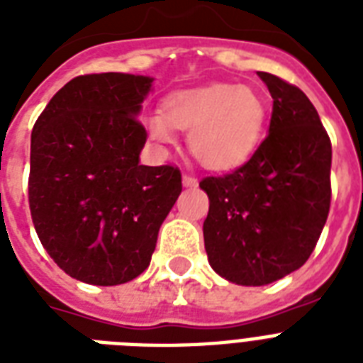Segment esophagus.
<instances>
[{
  "label": "esophagus",
  "instance_id": "obj_1",
  "mask_svg": "<svg viewBox=\"0 0 363 363\" xmlns=\"http://www.w3.org/2000/svg\"><path fill=\"white\" fill-rule=\"evenodd\" d=\"M182 184L188 188H192V186H198V179L194 175H182Z\"/></svg>",
  "mask_w": 363,
  "mask_h": 363
}]
</instances>
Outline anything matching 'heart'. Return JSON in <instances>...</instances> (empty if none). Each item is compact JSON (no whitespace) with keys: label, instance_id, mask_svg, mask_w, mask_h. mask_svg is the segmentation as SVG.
<instances>
[{"label":"heart","instance_id":"heart-1","mask_svg":"<svg viewBox=\"0 0 363 363\" xmlns=\"http://www.w3.org/2000/svg\"><path fill=\"white\" fill-rule=\"evenodd\" d=\"M267 107L256 90L235 84L181 90L164 99L162 113L147 116L152 139L171 143L177 130L190 131L188 147L199 164L215 171L245 164L264 133Z\"/></svg>","mask_w":363,"mask_h":363}]
</instances>
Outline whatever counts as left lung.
I'll return each mask as SVG.
<instances>
[{
  "label": "left lung",
  "instance_id": "8db88e82",
  "mask_svg": "<svg viewBox=\"0 0 363 363\" xmlns=\"http://www.w3.org/2000/svg\"><path fill=\"white\" fill-rule=\"evenodd\" d=\"M273 98L269 133L247 164L199 182L209 196L203 239L211 267L262 286L309 259L332 201V141L298 86L258 71Z\"/></svg>",
  "mask_w": 363,
  "mask_h": 363
}]
</instances>
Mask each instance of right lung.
<instances>
[{"instance_id": "add662e5", "label": "right lung", "mask_w": 363, "mask_h": 363, "mask_svg": "<svg viewBox=\"0 0 363 363\" xmlns=\"http://www.w3.org/2000/svg\"><path fill=\"white\" fill-rule=\"evenodd\" d=\"M152 79L75 77L31 131V220L50 258L77 281L115 286L152 258L182 190L179 167L139 164L147 130L137 115Z\"/></svg>"}]
</instances>
